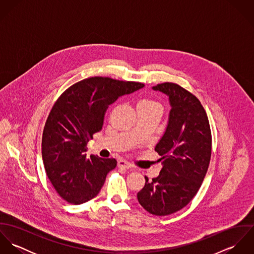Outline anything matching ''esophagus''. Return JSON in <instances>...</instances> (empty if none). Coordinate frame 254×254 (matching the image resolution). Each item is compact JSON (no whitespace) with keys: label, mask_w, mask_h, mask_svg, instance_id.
<instances>
[{"label":"esophagus","mask_w":254,"mask_h":254,"mask_svg":"<svg viewBox=\"0 0 254 254\" xmlns=\"http://www.w3.org/2000/svg\"><path fill=\"white\" fill-rule=\"evenodd\" d=\"M117 166H118L119 168H123V169H130V168L132 167L129 162H127V161H125V160H123V159H119V160L117 161Z\"/></svg>","instance_id":"34e87169"}]
</instances>
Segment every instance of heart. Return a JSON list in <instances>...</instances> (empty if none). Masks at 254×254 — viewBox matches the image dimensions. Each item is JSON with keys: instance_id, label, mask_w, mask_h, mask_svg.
I'll return each mask as SVG.
<instances>
[{"instance_id": "1", "label": "heart", "mask_w": 254, "mask_h": 254, "mask_svg": "<svg viewBox=\"0 0 254 254\" xmlns=\"http://www.w3.org/2000/svg\"><path fill=\"white\" fill-rule=\"evenodd\" d=\"M137 108H144V109H152V110H156V111H159L161 112V109L162 107L159 103L153 101V100H148V99H145V100H142L139 102Z\"/></svg>"}]
</instances>
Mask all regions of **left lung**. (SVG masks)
Wrapping results in <instances>:
<instances>
[{
  "mask_svg": "<svg viewBox=\"0 0 254 254\" xmlns=\"http://www.w3.org/2000/svg\"><path fill=\"white\" fill-rule=\"evenodd\" d=\"M169 98L171 109L166 130L154 149L161 156L159 175L138 192L149 213L165 216L185 207L196 194L208 169L211 131L198 99L175 83L152 87Z\"/></svg>",
  "mask_w": 254,
  "mask_h": 254,
  "instance_id": "left-lung-1",
  "label": "left lung"
}]
</instances>
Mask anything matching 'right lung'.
<instances>
[{
	"instance_id": "obj_1",
	"label": "right lung",
	"mask_w": 254,
	"mask_h": 254,
	"mask_svg": "<svg viewBox=\"0 0 254 254\" xmlns=\"http://www.w3.org/2000/svg\"><path fill=\"white\" fill-rule=\"evenodd\" d=\"M145 85L109 77H91L75 83L58 99L46 121L42 157L49 180L67 202L81 204L101 190L114 158L87 157V145L102 130L109 105Z\"/></svg>"
}]
</instances>
